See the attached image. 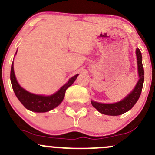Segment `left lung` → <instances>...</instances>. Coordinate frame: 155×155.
<instances>
[{"label": "left lung", "mask_w": 155, "mask_h": 155, "mask_svg": "<svg viewBox=\"0 0 155 155\" xmlns=\"http://www.w3.org/2000/svg\"><path fill=\"white\" fill-rule=\"evenodd\" d=\"M137 58L138 74H139L140 79L138 81L136 87H134L132 92L128 94L124 99L116 103L113 104H103L91 101V105L94 106L99 113L109 116H120L124 114L126 112L134 107L137 100L139 99L140 94H141L142 87L144 80V71H143V64H142V55L139 49L136 50Z\"/></svg>", "instance_id": "obj_1"}]
</instances>
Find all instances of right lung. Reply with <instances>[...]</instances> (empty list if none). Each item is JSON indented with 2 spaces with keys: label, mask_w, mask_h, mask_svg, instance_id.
<instances>
[{
  "label": "right lung",
  "mask_w": 155,
  "mask_h": 155,
  "mask_svg": "<svg viewBox=\"0 0 155 155\" xmlns=\"http://www.w3.org/2000/svg\"><path fill=\"white\" fill-rule=\"evenodd\" d=\"M78 76V74L72 77L68 81V83L64 84L55 94L50 96H43V95H38V94L30 93L22 88L19 85L16 80L15 72H14L13 63H12V69H11V82H12V88L16 97L27 109L35 112V113H45L58 106L64 99L66 90L73 84Z\"/></svg>",
  "instance_id": "1"
}]
</instances>
